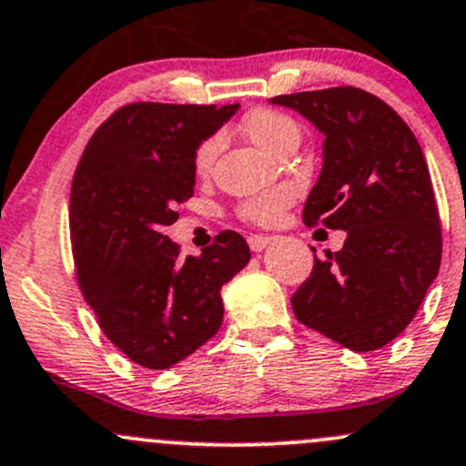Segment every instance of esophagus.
<instances>
[{
  "label": "esophagus",
  "mask_w": 466,
  "mask_h": 466,
  "mask_svg": "<svg viewBox=\"0 0 466 466\" xmlns=\"http://www.w3.org/2000/svg\"><path fill=\"white\" fill-rule=\"evenodd\" d=\"M268 243H270V237H261V234H249L248 237V246L252 252H261L268 248Z\"/></svg>",
  "instance_id": "1"
}]
</instances>
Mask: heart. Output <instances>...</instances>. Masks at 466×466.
Segmentation results:
<instances>
[{"mask_svg": "<svg viewBox=\"0 0 466 466\" xmlns=\"http://www.w3.org/2000/svg\"><path fill=\"white\" fill-rule=\"evenodd\" d=\"M246 134L252 138L254 145L261 147L268 154H274L286 140L299 138V129L290 116L274 109H257L248 116ZM218 149V136L200 140L194 149V171L196 174H208L214 163V156ZM295 192L290 187H272L252 198L243 200L238 205V217L257 225H270L283 214V209L290 208Z\"/></svg>", "mask_w": 466, "mask_h": 466, "instance_id": "heart-1", "label": "heart"}]
</instances>
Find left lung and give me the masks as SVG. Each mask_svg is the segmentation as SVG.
Returning <instances> with one entry per match:
<instances>
[{"label": "left lung", "mask_w": 466, "mask_h": 466, "mask_svg": "<svg viewBox=\"0 0 466 466\" xmlns=\"http://www.w3.org/2000/svg\"><path fill=\"white\" fill-rule=\"evenodd\" d=\"M326 136L303 223L346 229L339 252L315 257L292 295L303 326L357 352L386 346L413 321L438 277L442 232L420 143L373 93L332 86L270 97Z\"/></svg>", "instance_id": "8db88e82"}]
</instances>
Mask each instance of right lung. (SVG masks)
<instances>
[{"label":"right lung","instance_id":"1","mask_svg":"<svg viewBox=\"0 0 466 466\" xmlns=\"http://www.w3.org/2000/svg\"><path fill=\"white\" fill-rule=\"evenodd\" d=\"M237 109L131 102L97 127L73 174L77 283L111 344L145 369H169L217 335L220 288L249 261L232 229L185 258L165 237L194 196V149Z\"/></svg>","mask_w":466,"mask_h":466}]
</instances>
